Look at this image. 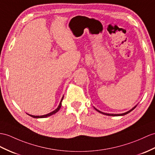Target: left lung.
Wrapping results in <instances>:
<instances>
[{
    "label": "left lung",
    "instance_id": "left-lung-1",
    "mask_svg": "<svg viewBox=\"0 0 155 155\" xmlns=\"http://www.w3.org/2000/svg\"><path fill=\"white\" fill-rule=\"evenodd\" d=\"M137 107V105L136 106H135L133 108H131V110H130L129 111H127V112H124V113H123V114H107V113H104V112H101V111H100V110H97V108H95V107H94V108L95 109V110L97 111V112H100V113H101V114H104V115H107V116H124V115H126V114H128V113H130V112H131L132 110H134V109Z\"/></svg>",
    "mask_w": 155,
    "mask_h": 155
}]
</instances>
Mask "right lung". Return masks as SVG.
Returning <instances> with one entry per match:
<instances>
[{"label": "right lung", "instance_id": "1", "mask_svg": "<svg viewBox=\"0 0 155 155\" xmlns=\"http://www.w3.org/2000/svg\"><path fill=\"white\" fill-rule=\"evenodd\" d=\"M63 98H64V97H62V99H61V101H60V104H59V105H58V107H57V108L55 109V110H54V111H52V112H50V113H48V114H45V115H43V116H34V115H31V114H28L29 116H31V117H33V118H47V117H48V116H51V115H52V114H54L55 113H56V112H57L60 110V107H61V106H62V100H63Z\"/></svg>", "mask_w": 155, "mask_h": 155}]
</instances>
